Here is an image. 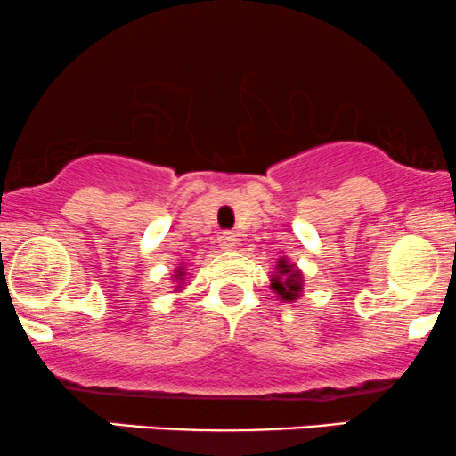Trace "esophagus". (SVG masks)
<instances>
[{
	"instance_id": "34e87169",
	"label": "esophagus",
	"mask_w": 456,
	"mask_h": 456,
	"mask_svg": "<svg viewBox=\"0 0 456 456\" xmlns=\"http://www.w3.org/2000/svg\"><path fill=\"white\" fill-rule=\"evenodd\" d=\"M220 247L222 249H226V251H232L234 247H236V234L234 232H222L220 234Z\"/></svg>"
}]
</instances>
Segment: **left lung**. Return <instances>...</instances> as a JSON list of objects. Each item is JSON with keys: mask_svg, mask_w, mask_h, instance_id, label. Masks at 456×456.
Wrapping results in <instances>:
<instances>
[{"mask_svg": "<svg viewBox=\"0 0 456 456\" xmlns=\"http://www.w3.org/2000/svg\"><path fill=\"white\" fill-rule=\"evenodd\" d=\"M270 287L281 301H295L304 289V276L295 268V264H289L285 257L276 262V272L270 276Z\"/></svg>", "mask_w": 456, "mask_h": 456, "instance_id": "8db88e82", "label": "left lung"}]
</instances>
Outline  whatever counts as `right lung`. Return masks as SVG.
<instances>
[{
	"instance_id": "obj_1",
	"label": "right lung",
	"mask_w": 456,
	"mask_h": 456,
	"mask_svg": "<svg viewBox=\"0 0 456 456\" xmlns=\"http://www.w3.org/2000/svg\"><path fill=\"white\" fill-rule=\"evenodd\" d=\"M174 276H175L177 281H180V285H177L175 291H180V289H182V281H184V268H177V272H175Z\"/></svg>"
}]
</instances>
